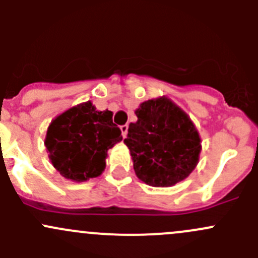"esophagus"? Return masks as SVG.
I'll return each mask as SVG.
<instances>
[{
  "mask_svg": "<svg viewBox=\"0 0 258 258\" xmlns=\"http://www.w3.org/2000/svg\"><path fill=\"white\" fill-rule=\"evenodd\" d=\"M121 132H122V136L127 137V132H128V124H122L121 126Z\"/></svg>",
  "mask_w": 258,
  "mask_h": 258,
  "instance_id": "34e87169",
  "label": "esophagus"
}]
</instances>
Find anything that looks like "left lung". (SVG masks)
<instances>
[{"instance_id":"obj_1","label":"left lung","mask_w":258,"mask_h":258,"mask_svg":"<svg viewBox=\"0 0 258 258\" xmlns=\"http://www.w3.org/2000/svg\"><path fill=\"white\" fill-rule=\"evenodd\" d=\"M124 144L137 177L155 187L173 186L195 170L201 139L189 117L166 97L148 100L136 110Z\"/></svg>"}]
</instances>
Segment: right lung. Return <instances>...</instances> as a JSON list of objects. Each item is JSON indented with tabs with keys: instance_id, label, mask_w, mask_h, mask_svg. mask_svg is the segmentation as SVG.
Returning a JSON list of instances; mask_svg holds the SVG:
<instances>
[{
	"instance_id": "obj_1",
	"label": "right lung",
	"mask_w": 258,
	"mask_h": 258,
	"mask_svg": "<svg viewBox=\"0 0 258 258\" xmlns=\"http://www.w3.org/2000/svg\"><path fill=\"white\" fill-rule=\"evenodd\" d=\"M122 140L111 111H97L88 102L67 110L49 124L46 148L64 178L87 181L102 173L107 151Z\"/></svg>"
}]
</instances>
